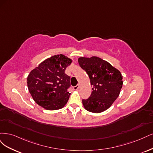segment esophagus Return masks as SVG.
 <instances>
[{
  "label": "esophagus",
  "instance_id": "obj_1",
  "mask_svg": "<svg viewBox=\"0 0 153 153\" xmlns=\"http://www.w3.org/2000/svg\"><path fill=\"white\" fill-rule=\"evenodd\" d=\"M79 88V85H77L76 86L73 87V89L74 90H78Z\"/></svg>",
  "mask_w": 153,
  "mask_h": 153
}]
</instances>
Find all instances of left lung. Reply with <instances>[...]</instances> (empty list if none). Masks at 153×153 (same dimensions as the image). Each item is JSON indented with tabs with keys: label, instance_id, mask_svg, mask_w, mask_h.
I'll return each instance as SVG.
<instances>
[{
	"label": "left lung",
	"instance_id": "left-lung-1",
	"mask_svg": "<svg viewBox=\"0 0 153 153\" xmlns=\"http://www.w3.org/2000/svg\"><path fill=\"white\" fill-rule=\"evenodd\" d=\"M78 62L89 76L93 87L90 97L82 100L84 107L88 111L94 113L109 109L119 96L123 86L121 72L97 56L81 57Z\"/></svg>",
	"mask_w": 153,
	"mask_h": 153
}]
</instances>
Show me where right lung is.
Masks as SVG:
<instances>
[{
  "label": "right lung",
  "mask_w": 153,
  "mask_h": 153,
  "mask_svg": "<svg viewBox=\"0 0 153 153\" xmlns=\"http://www.w3.org/2000/svg\"><path fill=\"white\" fill-rule=\"evenodd\" d=\"M70 58L58 55L46 59L33 69L27 77V86L33 99L47 110L64 107L69 98L71 77L65 73Z\"/></svg>",
  "instance_id": "right-lung-1"
}]
</instances>
